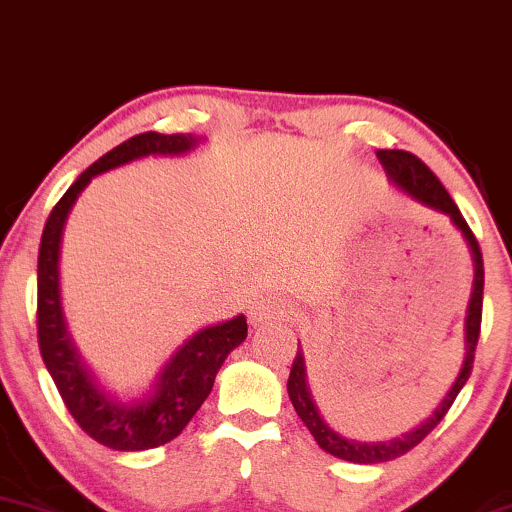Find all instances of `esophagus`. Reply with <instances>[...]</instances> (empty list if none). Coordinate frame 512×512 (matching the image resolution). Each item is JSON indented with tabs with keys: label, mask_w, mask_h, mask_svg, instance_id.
<instances>
[{
	"label": "esophagus",
	"mask_w": 512,
	"mask_h": 512,
	"mask_svg": "<svg viewBox=\"0 0 512 512\" xmlns=\"http://www.w3.org/2000/svg\"><path fill=\"white\" fill-rule=\"evenodd\" d=\"M290 306L282 297H275V294H268V297L258 299L254 311H251V321L254 323H268L278 321V318H285Z\"/></svg>",
	"instance_id": "34e87169"
}]
</instances>
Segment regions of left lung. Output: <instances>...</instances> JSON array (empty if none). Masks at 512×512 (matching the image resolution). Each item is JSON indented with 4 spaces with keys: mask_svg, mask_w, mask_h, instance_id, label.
Returning a JSON list of instances; mask_svg holds the SVG:
<instances>
[{
    "mask_svg": "<svg viewBox=\"0 0 512 512\" xmlns=\"http://www.w3.org/2000/svg\"><path fill=\"white\" fill-rule=\"evenodd\" d=\"M376 158L381 160V165L386 167L390 182H393L398 189L405 191L407 196H412L414 201H419L422 206L438 210V213L448 215L450 222L462 232L467 246L472 251L474 261V282H472V297L470 304H467V318H465V362H462V369L455 383L450 386L446 398L441 400V405L436 407L434 414L429 419H424L417 429L407 431L400 438H393V441H378V443H364V441H350V438L340 436L338 431H333L330 426L323 422L321 412H318L314 398L309 393V383H306V366H304V354L297 350V357L292 362L290 381H287V393H290V400L297 410L306 429L311 431V436L316 438V443L326 453L335 455V458L357 462V465H378V462H388L400 458V455L410 453L414 446L424 441L431 431L441 424V419L446 417L450 405H453L462 386L467 383V378L472 374L474 364V352H477L479 342V330H482V304H484V258L482 249H479L477 237L467 225V220L462 218L460 208L455 206V201L450 198L446 186L438 182V177L429 167L424 165L417 155L407 153V150H376Z\"/></svg>",
    "mask_w": 512,
    "mask_h": 512,
    "instance_id": "8db88e82",
    "label": "left lung"
}]
</instances>
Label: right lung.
<instances>
[{"label":"right lung","mask_w":512,"mask_h":512,"mask_svg":"<svg viewBox=\"0 0 512 512\" xmlns=\"http://www.w3.org/2000/svg\"><path fill=\"white\" fill-rule=\"evenodd\" d=\"M201 138L191 134H146L131 136L110 153L95 160L78 174L52 208L45 222L38 254V345L42 362L62 395L66 410L90 438L112 450H148L170 443L184 431L191 417L213 390L222 362L234 347L246 340V318L215 323L198 330L172 354L160 371L153 393L136 402H122L100 388L66 330L62 299H59V244L66 215L95 174H102L146 155H184Z\"/></svg>","instance_id":"right-lung-1"}]
</instances>
